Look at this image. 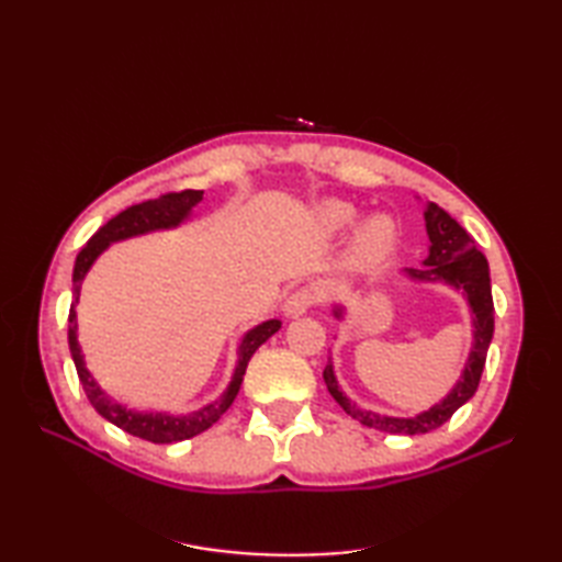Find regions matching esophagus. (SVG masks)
<instances>
[{"label":"esophagus","instance_id":"esophagus-1","mask_svg":"<svg viewBox=\"0 0 562 562\" xmlns=\"http://www.w3.org/2000/svg\"><path fill=\"white\" fill-rule=\"evenodd\" d=\"M318 300H316V292L314 290H308V288H302V290H296V292H292L288 300H284V314L288 316H302V314H306L308 308H312L314 304H316Z\"/></svg>","mask_w":562,"mask_h":562}]
</instances>
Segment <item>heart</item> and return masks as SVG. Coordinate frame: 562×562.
Masks as SVG:
<instances>
[{
  "instance_id": "1",
  "label": "heart",
  "mask_w": 562,
  "mask_h": 562,
  "mask_svg": "<svg viewBox=\"0 0 562 562\" xmlns=\"http://www.w3.org/2000/svg\"><path fill=\"white\" fill-rule=\"evenodd\" d=\"M357 222V210L345 205V202H326L318 210V224L321 229L328 234H342ZM398 229L396 222L386 214H374V217L364 220L352 236V260L357 266H374V262L384 260L393 246H396Z\"/></svg>"
}]
</instances>
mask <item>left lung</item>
<instances>
[{"mask_svg":"<svg viewBox=\"0 0 562 562\" xmlns=\"http://www.w3.org/2000/svg\"><path fill=\"white\" fill-rule=\"evenodd\" d=\"M425 226L429 236V256L425 258L427 268L405 270V272H408V278L413 280L451 284L453 290L463 292L473 314V348L469 355V362L463 367V374L457 381V386L449 391V396L445 401H439L437 405H432V408L420 415L389 417V415L357 408V405L338 389L336 374H333V364L328 362L324 369L326 386L330 391V396L338 401L340 408L350 417H355V420H360L362 425L374 427L379 432H389V435L432 432V429L445 425L465 401L473 398L475 389L481 384L487 348H491L493 330H495L491 270H487L485 256L475 248L471 234L465 232L457 220H451L439 205H435V202H429L425 210ZM333 314H336V318H342V306L333 308Z\"/></svg>","mask_w":562,"mask_h":562,"instance_id":"8db88e82","label":"left lung"}]
</instances>
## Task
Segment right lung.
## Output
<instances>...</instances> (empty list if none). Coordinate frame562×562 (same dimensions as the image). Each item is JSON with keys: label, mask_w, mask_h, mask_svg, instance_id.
<instances>
[{"label": "right lung", "mask_w": 562, "mask_h": 562, "mask_svg": "<svg viewBox=\"0 0 562 562\" xmlns=\"http://www.w3.org/2000/svg\"><path fill=\"white\" fill-rule=\"evenodd\" d=\"M200 200H202V190H181V193H166V195H159L154 200L139 202V205L127 207L121 214H115V217L105 222L101 229L89 238L87 246L79 250L77 262H75V274H71V282H75V290H71V294H75V300H71V308H69L67 338H69V352H71V360H75L83 393H87L89 403L97 408V413L101 417H105V420L113 423L115 427L125 429L127 435L154 441V445H171V441L190 439L200 432H205L207 427L217 423L220 417L229 411V405L234 403L238 389H241V381H244L250 357H254V352L260 348V345L266 342L270 336H274V333H278L282 326V321L270 318V321H266V324L250 328L244 336L241 345H238V362L234 369L232 384L226 386V391L217 401H212L210 405H205V408H200L190 415L130 411V408H125V405L115 403L105 396L101 386L89 374L87 364H83L81 348L77 342V312H75V304L79 302L83 274L89 272L93 260H97L113 241H123V238L157 232V229H173V226H178L183 220L190 217V210H193Z\"/></svg>", "instance_id": "right-lung-1"}]
</instances>
